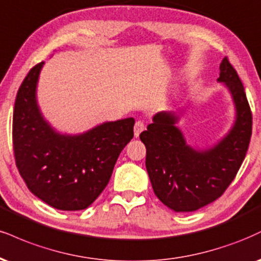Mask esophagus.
I'll return each mask as SVG.
<instances>
[{"label": "esophagus", "instance_id": "obj_1", "mask_svg": "<svg viewBox=\"0 0 261 261\" xmlns=\"http://www.w3.org/2000/svg\"><path fill=\"white\" fill-rule=\"evenodd\" d=\"M144 130V124L142 121H136V124H135V127H134V135L135 137H139L140 134L142 133Z\"/></svg>", "mask_w": 261, "mask_h": 261}]
</instances>
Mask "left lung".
Wrapping results in <instances>:
<instances>
[{"instance_id": "8db88e82", "label": "left lung", "mask_w": 261, "mask_h": 261, "mask_svg": "<svg viewBox=\"0 0 261 261\" xmlns=\"http://www.w3.org/2000/svg\"><path fill=\"white\" fill-rule=\"evenodd\" d=\"M218 83L230 93L234 120L228 133L206 148L191 146L177 126L186 108L159 112L141 133L146 146V169L159 200L176 213L196 212L214 202L233 181L249 146L252 112L237 71L227 58Z\"/></svg>"}]
</instances>
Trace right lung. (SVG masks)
<instances>
[{"mask_svg":"<svg viewBox=\"0 0 261 261\" xmlns=\"http://www.w3.org/2000/svg\"><path fill=\"white\" fill-rule=\"evenodd\" d=\"M43 64L31 69L15 98V163L37 198L59 210H83L108 185L119 154L134 137L135 119L105 121L81 134L59 133L37 103Z\"/></svg>","mask_w":261,"mask_h":261,"instance_id":"1","label":"right lung"}]
</instances>
